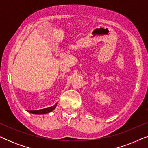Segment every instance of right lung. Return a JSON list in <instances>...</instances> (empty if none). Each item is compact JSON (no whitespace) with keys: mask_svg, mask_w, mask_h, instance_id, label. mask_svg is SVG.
Returning <instances> with one entry per match:
<instances>
[{"mask_svg":"<svg viewBox=\"0 0 148 148\" xmlns=\"http://www.w3.org/2000/svg\"><path fill=\"white\" fill-rule=\"evenodd\" d=\"M56 105H57V103H56L53 106L48 107V108L41 109V110H29L28 111L29 113H32V114H47V113H49L52 112V110H54V108L56 107Z\"/></svg>","mask_w":148,"mask_h":148,"instance_id":"add662e5","label":"right lung"}]
</instances>
